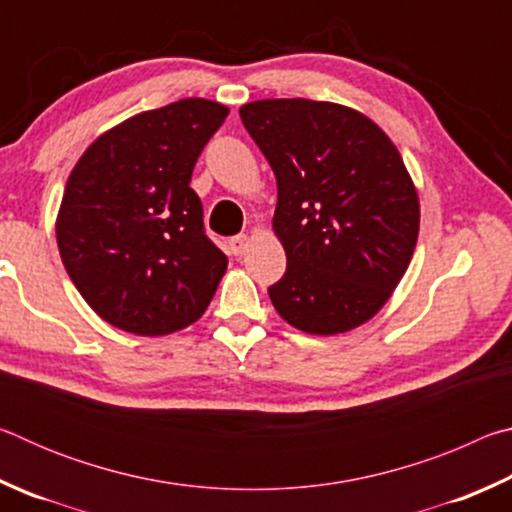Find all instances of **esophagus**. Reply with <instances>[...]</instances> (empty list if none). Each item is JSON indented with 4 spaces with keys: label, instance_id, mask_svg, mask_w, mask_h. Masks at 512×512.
Instances as JSON below:
<instances>
[{
    "label": "esophagus",
    "instance_id": "34e87169",
    "mask_svg": "<svg viewBox=\"0 0 512 512\" xmlns=\"http://www.w3.org/2000/svg\"><path fill=\"white\" fill-rule=\"evenodd\" d=\"M248 246V235H235L230 239V253L232 255H241Z\"/></svg>",
    "mask_w": 512,
    "mask_h": 512
}]
</instances>
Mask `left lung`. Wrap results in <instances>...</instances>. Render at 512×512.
Listing matches in <instances>:
<instances>
[{
    "mask_svg": "<svg viewBox=\"0 0 512 512\" xmlns=\"http://www.w3.org/2000/svg\"><path fill=\"white\" fill-rule=\"evenodd\" d=\"M277 180L273 230L287 273L273 307L309 334L366 323L411 262L420 203L388 135L361 112L327 101L264 99L239 108Z\"/></svg>",
    "mask_w": 512,
    "mask_h": 512,
    "instance_id": "1",
    "label": "left lung"
}]
</instances>
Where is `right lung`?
<instances>
[{"mask_svg":"<svg viewBox=\"0 0 512 512\" xmlns=\"http://www.w3.org/2000/svg\"><path fill=\"white\" fill-rule=\"evenodd\" d=\"M228 117L207 99L140 112L69 173L56 237L85 302L124 332L171 334L210 305L228 257L205 235L198 155Z\"/></svg>","mask_w":512,"mask_h":512,"instance_id":"right-lung-1","label":"right lung"}]
</instances>
